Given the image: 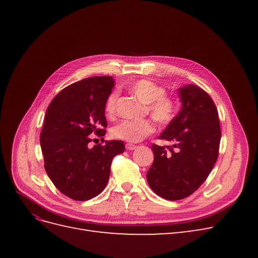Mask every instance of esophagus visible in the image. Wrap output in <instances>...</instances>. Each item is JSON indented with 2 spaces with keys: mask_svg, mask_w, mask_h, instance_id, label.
<instances>
[{
  "mask_svg": "<svg viewBox=\"0 0 258 258\" xmlns=\"http://www.w3.org/2000/svg\"><path fill=\"white\" fill-rule=\"evenodd\" d=\"M138 146L137 145H134V144H130V143H128V144H126V148L128 151H134V150H136Z\"/></svg>",
  "mask_w": 258,
  "mask_h": 258,
  "instance_id": "1",
  "label": "esophagus"
}]
</instances>
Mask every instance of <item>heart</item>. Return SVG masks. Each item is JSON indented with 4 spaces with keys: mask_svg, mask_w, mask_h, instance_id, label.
Masks as SVG:
<instances>
[{
    "mask_svg": "<svg viewBox=\"0 0 258 258\" xmlns=\"http://www.w3.org/2000/svg\"><path fill=\"white\" fill-rule=\"evenodd\" d=\"M128 90L145 104V111L161 126H166L174 119L177 113L176 100L166 95L162 85L151 80H138L128 86ZM117 92H111L106 98L104 110L107 116L116 112ZM155 126L150 119L122 120L112 128V136L130 143H138L153 134Z\"/></svg>",
    "mask_w": 258,
    "mask_h": 258,
    "instance_id": "obj_1",
    "label": "heart"
}]
</instances>
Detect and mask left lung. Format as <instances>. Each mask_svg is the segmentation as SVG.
Listing matches in <instances>:
<instances>
[{"instance_id": "left-lung-1", "label": "left lung", "mask_w": 258, "mask_h": 258, "mask_svg": "<svg viewBox=\"0 0 258 258\" xmlns=\"http://www.w3.org/2000/svg\"><path fill=\"white\" fill-rule=\"evenodd\" d=\"M182 108L159 140L172 146L153 144L154 162L147 183L167 200H181L196 191L212 171L218 157L221 126L217 108L196 85L178 88Z\"/></svg>"}]
</instances>
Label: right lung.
<instances>
[{
    "mask_svg": "<svg viewBox=\"0 0 258 258\" xmlns=\"http://www.w3.org/2000/svg\"><path fill=\"white\" fill-rule=\"evenodd\" d=\"M114 85L112 76L76 82L62 89L46 111L40 137L44 167L53 185L73 200L98 196L107 184L113 158L124 151L123 142L116 140L89 147L92 135H105L104 105Z\"/></svg>",
    "mask_w": 258,
    "mask_h": 258,
    "instance_id": "add662e5",
    "label": "right lung"
}]
</instances>
